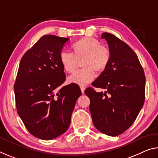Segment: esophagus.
<instances>
[{"label":"esophagus","instance_id":"esophagus-1","mask_svg":"<svg viewBox=\"0 0 158 158\" xmlns=\"http://www.w3.org/2000/svg\"><path fill=\"white\" fill-rule=\"evenodd\" d=\"M80 89H81V93L82 94H84V91H85V88L84 86H80Z\"/></svg>","mask_w":158,"mask_h":158}]
</instances>
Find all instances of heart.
I'll return each instance as SVG.
<instances>
[{
	"instance_id": "b5f03b06",
	"label": "heart",
	"mask_w": 158,
	"mask_h": 158,
	"mask_svg": "<svg viewBox=\"0 0 158 158\" xmlns=\"http://www.w3.org/2000/svg\"><path fill=\"white\" fill-rule=\"evenodd\" d=\"M74 54L63 49L60 52V62L67 72L71 73L77 67V59L84 57L82 66L84 67L68 77L69 83L85 86L94 81L96 76V69L101 71L107 67L110 58V51L106 46L101 45L98 40L85 37L72 46Z\"/></svg>"
}]
</instances>
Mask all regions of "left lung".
I'll return each mask as SVG.
<instances>
[{
    "instance_id": "obj_1",
    "label": "left lung",
    "mask_w": 158,
    "mask_h": 158,
    "mask_svg": "<svg viewBox=\"0 0 158 158\" xmlns=\"http://www.w3.org/2000/svg\"><path fill=\"white\" fill-rule=\"evenodd\" d=\"M110 58L100 76L93 82L104 92L85 90L90 98L89 110L96 128L102 134L117 136L129 129L145 101L146 77L136 54L113 34L103 33Z\"/></svg>"
}]
</instances>
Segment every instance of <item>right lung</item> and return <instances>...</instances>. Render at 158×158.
I'll return each mask as SVG.
<instances>
[{
    "instance_id": "1",
    "label": "right lung",
    "mask_w": 158,
    "mask_h": 158,
    "mask_svg": "<svg viewBox=\"0 0 158 158\" xmlns=\"http://www.w3.org/2000/svg\"><path fill=\"white\" fill-rule=\"evenodd\" d=\"M69 38L42 36L22 57L14 86L17 113L34 136L51 140L69 128L79 87L65 81L60 52Z\"/></svg>"
}]
</instances>
